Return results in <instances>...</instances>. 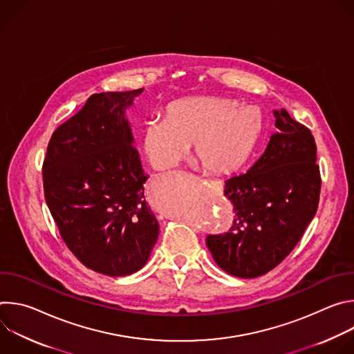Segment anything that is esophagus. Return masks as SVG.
Segmentation results:
<instances>
[{
  "label": "esophagus",
  "instance_id": "34e87169",
  "mask_svg": "<svg viewBox=\"0 0 354 354\" xmlns=\"http://www.w3.org/2000/svg\"><path fill=\"white\" fill-rule=\"evenodd\" d=\"M209 182H212V183H216V185H220L221 182H218V180H212V179H207Z\"/></svg>",
  "mask_w": 354,
  "mask_h": 354
}]
</instances>
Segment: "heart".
<instances>
[{
	"instance_id": "heart-1",
	"label": "heart",
	"mask_w": 354,
	"mask_h": 354,
	"mask_svg": "<svg viewBox=\"0 0 354 354\" xmlns=\"http://www.w3.org/2000/svg\"><path fill=\"white\" fill-rule=\"evenodd\" d=\"M262 131L263 116L258 106H239L228 97H192L171 104L165 120L148 122L141 145L156 169L176 167L196 144L201 165L214 174H228L254 154Z\"/></svg>"
}]
</instances>
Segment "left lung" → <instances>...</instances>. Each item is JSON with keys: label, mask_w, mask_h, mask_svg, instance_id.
<instances>
[{"label": "left lung", "mask_w": 354, "mask_h": 354, "mask_svg": "<svg viewBox=\"0 0 354 354\" xmlns=\"http://www.w3.org/2000/svg\"><path fill=\"white\" fill-rule=\"evenodd\" d=\"M276 133L246 174L225 180L235 218L224 235H209L207 248L228 274L254 279L274 269L314 218L321 192L317 145L311 131L274 109Z\"/></svg>", "instance_id": "left-lung-1"}]
</instances>
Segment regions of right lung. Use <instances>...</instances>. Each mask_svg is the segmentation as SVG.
I'll use <instances>...</instances> for the list:
<instances>
[{
	"label": "right lung",
	"instance_id": "add662e5",
	"mask_svg": "<svg viewBox=\"0 0 354 354\" xmlns=\"http://www.w3.org/2000/svg\"><path fill=\"white\" fill-rule=\"evenodd\" d=\"M142 91L93 93L53 133L43 162L46 203L66 245L86 268L112 277L140 270L160 234L126 118Z\"/></svg>",
	"mask_w": 354,
	"mask_h": 354
}]
</instances>
